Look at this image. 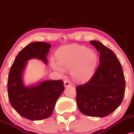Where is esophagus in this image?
Masks as SVG:
<instances>
[{
    "instance_id": "1",
    "label": "esophagus",
    "mask_w": 134,
    "mask_h": 134,
    "mask_svg": "<svg viewBox=\"0 0 134 134\" xmlns=\"http://www.w3.org/2000/svg\"><path fill=\"white\" fill-rule=\"evenodd\" d=\"M70 80H68V79H64V86H66V87H67V86H70Z\"/></svg>"
}]
</instances>
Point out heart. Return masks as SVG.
Wrapping results in <instances>:
<instances>
[{
	"mask_svg": "<svg viewBox=\"0 0 134 134\" xmlns=\"http://www.w3.org/2000/svg\"><path fill=\"white\" fill-rule=\"evenodd\" d=\"M58 62L52 61L55 70L62 73V67L71 70V75L78 81H85L93 75L97 63V55L93 50L76 45L63 47L56 53Z\"/></svg>",
	"mask_w": 134,
	"mask_h": 134,
	"instance_id": "heart-1",
	"label": "heart"
}]
</instances>
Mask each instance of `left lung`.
Listing matches in <instances>:
<instances>
[{
    "label": "left lung",
    "instance_id": "obj_1",
    "mask_svg": "<svg viewBox=\"0 0 134 134\" xmlns=\"http://www.w3.org/2000/svg\"><path fill=\"white\" fill-rule=\"evenodd\" d=\"M90 43L100 52V64L88 82L76 86V103L83 114L104 117L122 102L125 77L120 61L110 49L97 41Z\"/></svg>",
    "mask_w": 134,
    "mask_h": 134
}]
</instances>
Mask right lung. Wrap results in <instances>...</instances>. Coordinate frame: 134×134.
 <instances>
[{
    "label": "right lung",
    "mask_w": 134,
    "mask_h": 134,
    "mask_svg": "<svg viewBox=\"0 0 134 134\" xmlns=\"http://www.w3.org/2000/svg\"><path fill=\"white\" fill-rule=\"evenodd\" d=\"M51 46L44 42H32L26 46L17 54L8 76V97L11 106L20 115L31 120L49 117L64 90L62 80L42 81L36 86L24 85L22 75L26 61L37 58L46 64V56Z\"/></svg>",
    "instance_id": "right-lung-1"
}]
</instances>
